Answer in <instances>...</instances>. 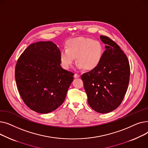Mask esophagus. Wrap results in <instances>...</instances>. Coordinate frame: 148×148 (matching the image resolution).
<instances>
[{
    "instance_id": "obj_1",
    "label": "esophagus",
    "mask_w": 148,
    "mask_h": 148,
    "mask_svg": "<svg viewBox=\"0 0 148 148\" xmlns=\"http://www.w3.org/2000/svg\"><path fill=\"white\" fill-rule=\"evenodd\" d=\"M74 77V78H79V77H80V75L77 74V73H75Z\"/></svg>"
}]
</instances>
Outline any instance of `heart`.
I'll return each instance as SVG.
<instances>
[{
	"label": "heart",
	"instance_id": "heart-1",
	"mask_svg": "<svg viewBox=\"0 0 148 148\" xmlns=\"http://www.w3.org/2000/svg\"><path fill=\"white\" fill-rule=\"evenodd\" d=\"M104 53V46L100 41L90 38L77 37L66 41L65 48L60 51L59 58L65 69L73 65L75 57L77 67L92 71L100 64Z\"/></svg>",
	"mask_w": 148,
	"mask_h": 148
}]
</instances>
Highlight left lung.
Listing matches in <instances>:
<instances>
[{
	"mask_svg": "<svg viewBox=\"0 0 148 148\" xmlns=\"http://www.w3.org/2000/svg\"><path fill=\"white\" fill-rule=\"evenodd\" d=\"M106 50L98 66L81 75L92 109L107 113L117 108L127 92L130 76L128 59L109 37L100 36Z\"/></svg>",
	"mask_w": 148,
	"mask_h": 148,
	"instance_id": "left-lung-1",
	"label": "left lung"
}]
</instances>
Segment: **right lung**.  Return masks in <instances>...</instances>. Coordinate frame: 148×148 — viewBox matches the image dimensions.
Wrapping results in <instances>:
<instances>
[{"label":"right lung","instance_id":"1","mask_svg":"<svg viewBox=\"0 0 148 148\" xmlns=\"http://www.w3.org/2000/svg\"><path fill=\"white\" fill-rule=\"evenodd\" d=\"M60 50L51 41L29 45L15 68L17 87L23 102L36 112L48 113L64 103L74 74L60 66Z\"/></svg>","mask_w":148,"mask_h":148}]
</instances>
